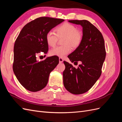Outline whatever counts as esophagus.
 <instances>
[{
    "instance_id": "obj_1",
    "label": "esophagus",
    "mask_w": 122,
    "mask_h": 122,
    "mask_svg": "<svg viewBox=\"0 0 122 122\" xmlns=\"http://www.w3.org/2000/svg\"><path fill=\"white\" fill-rule=\"evenodd\" d=\"M63 61H64V60L61 57L59 58V62H60V63H61V62H63Z\"/></svg>"
}]
</instances>
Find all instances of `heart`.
I'll use <instances>...</instances> for the list:
<instances>
[{"instance_id": "1", "label": "heart", "mask_w": 122, "mask_h": 122, "mask_svg": "<svg viewBox=\"0 0 122 122\" xmlns=\"http://www.w3.org/2000/svg\"><path fill=\"white\" fill-rule=\"evenodd\" d=\"M56 34L52 31L47 32L46 40L48 45L54 46L57 42L58 38H64L62 40L63 46H57L50 51L52 56L64 57L66 55L71 52V46L74 48L78 47L82 40L81 32L78 30L75 25L69 23H64L58 26L55 29Z\"/></svg>"}]
</instances>
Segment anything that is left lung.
<instances>
[{"instance_id": "8db88e82", "label": "left lung", "mask_w": 122, "mask_h": 122, "mask_svg": "<svg viewBox=\"0 0 122 122\" xmlns=\"http://www.w3.org/2000/svg\"><path fill=\"white\" fill-rule=\"evenodd\" d=\"M68 21L82 27L81 43L68 56L72 62L77 64V61H80L81 64L76 69L64 61L66 68L63 72V82L70 93L79 95L90 90L101 76L106 56L105 43L100 31L88 21Z\"/></svg>"}]
</instances>
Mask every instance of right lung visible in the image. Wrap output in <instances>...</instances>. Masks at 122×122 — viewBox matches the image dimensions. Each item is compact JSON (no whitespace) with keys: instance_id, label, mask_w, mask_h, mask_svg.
Masks as SVG:
<instances>
[{"instance_id":"1","label":"right lung","mask_w":122,"mask_h":122,"mask_svg":"<svg viewBox=\"0 0 122 122\" xmlns=\"http://www.w3.org/2000/svg\"><path fill=\"white\" fill-rule=\"evenodd\" d=\"M63 21L42 17L26 24L21 30L14 44L13 69L16 78L26 90L33 92L42 90L48 81L50 72L58 65L57 56L47 57L40 61L36 56L41 52L47 53V32Z\"/></svg>"}]
</instances>
